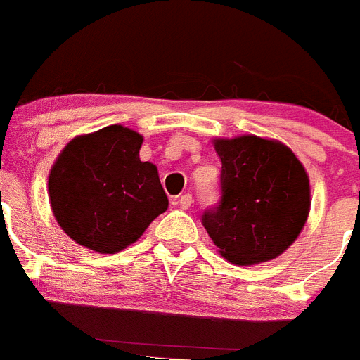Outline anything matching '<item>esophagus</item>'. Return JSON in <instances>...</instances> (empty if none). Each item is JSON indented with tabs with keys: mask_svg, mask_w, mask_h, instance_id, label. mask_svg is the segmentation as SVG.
<instances>
[{
	"mask_svg": "<svg viewBox=\"0 0 360 360\" xmlns=\"http://www.w3.org/2000/svg\"><path fill=\"white\" fill-rule=\"evenodd\" d=\"M176 203H178V207L184 209V211H186V209H189L191 205H193V195H189V193H186V195L180 196V198H178Z\"/></svg>",
	"mask_w": 360,
	"mask_h": 360,
	"instance_id": "obj_1",
	"label": "esophagus"
}]
</instances>
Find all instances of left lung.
Wrapping results in <instances>:
<instances>
[{
    "label": "left lung",
    "mask_w": 360,
    "mask_h": 360,
    "mask_svg": "<svg viewBox=\"0 0 360 360\" xmlns=\"http://www.w3.org/2000/svg\"><path fill=\"white\" fill-rule=\"evenodd\" d=\"M221 160L216 207L203 227L234 265L274 259L297 240L310 212V180L290 148L256 135L214 139Z\"/></svg>",
    "instance_id": "left-lung-1"
}]
</instances>
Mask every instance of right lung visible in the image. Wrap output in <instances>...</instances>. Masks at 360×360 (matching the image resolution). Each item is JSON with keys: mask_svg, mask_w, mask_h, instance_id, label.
Listing matches in <instances>:
<instances>
[{"mask_svg": "<svg viewBox=\"0 0 360 360\" xmlns=\"http://www.w3.org/2000/svg\"><path fill=\"white\" fill-rule=\"evenodd\" d=\"M142 142V135L113 124L75 136L57 157L49 176L50 205L75 243L115 254L167 209L157 165L139 157Z\"/></svg>", "mask_w": 360, "mask_h": 360, "instance_id": "1", "label": "right lung"}]
</instances>
